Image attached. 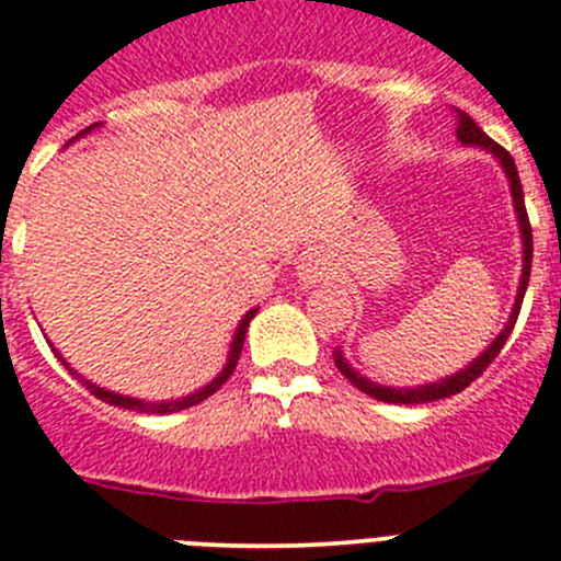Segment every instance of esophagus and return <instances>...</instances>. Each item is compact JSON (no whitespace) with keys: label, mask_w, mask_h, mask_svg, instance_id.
Instances as JSON below:
<instances>
[{"label":"esophagus","mask_w":561,"mask_h":561,"mask_svg":"<svg viewBox=\"0 0 561 561\" xmlns=\"http://www.w3.org/2000/svg\"><path fill=\"white\" fill-rule=\"evenodd\" d=\"M320 276V263L314 257H304L301 265H298V279L304 282V285H312V282H318Z\"/></svg>","instance_id":"1"}]
</instances>
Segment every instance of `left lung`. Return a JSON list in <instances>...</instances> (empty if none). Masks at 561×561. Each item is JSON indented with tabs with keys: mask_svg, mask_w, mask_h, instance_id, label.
I'll return each mask as SVG.
<instances>
[{
	"mask_svg": "<svg viewBox=\"0 0 561 561\" xmlns=\"http://www.w3.org/2000/svg\"><path fill=\"white\" fill-rule=\"evenodd\" d=\"M455 117H458V139H460V145H466V148L488 150V153H491L493 159H496L499 164H502L504 175H507V181H510V194H513V208H515V216H518L520 243H524V268H520L518 296H515L513 312H510V320H507V323H504V329L499 331L496 340H493L491 345H488L485 351H482L480 356L474 358V362L466 364V367L460 369V373L447 375V378L436 380V383H425V386H383V383H375V380L364 378V375L358 373L356 367H351V364H347V358L342 356L340 347H336V351H334L336 369H340V373L345 375V378L351 380V383L356 386L358 391H364V394L375 397V400H380V402H394V405H419V402L444 400V397H453V394H458V391H463L466 386L471 383V380L480 378L482 369H488V364H491L493 358L499 356V351H502V347H504V342H507V336H510V331H513L515 320H518L520 304H524L526 285H529V274H531V227H529V216H526L524 188H520V178H518V170H515L513 156H510L507 150L502 148V145L493 142L491 136H488L485 130H482L480 125H477L474 119H471L466 112L455 108Z\"/></svg>",
	"mask_w": 561,
	"mask_h": 561,
	"instance_id": "obj_1",
	"label": "left lung"
}]
</instances>
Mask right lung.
<instances>
[{
	"mask_svg": "<svg viewBox=\"0 0 561 561\" xmlns=\"http://www.w3.org/2000/svg\"><path fill=\"white\" fill-rule=\"evenodd\" d=\"M92 128H98V125H90V128L81 130L79 136L90 134ZM79 136H76V139H79ZM254 314H257V309H249V312L241 318V323H238L236 334H232V342H230V353H227V362H225V367H221V373L216 375V378L210 380V383H205L203 389L192 391V394H186V397H178V400H161V402L159 400H139V397H128V394H119V391L103 389V386H98V383H92V380H87L84 375L79 373V369L70 367V364L65 362V356L57 351V347L51 345V351H54V356H57L59 362L65 364V369H68V373L73 375V378H79L81 383H84L87 389H90V394H95L98 400L108 402V405L128 408V411H139V413H175V411H183V408H192V405H197V402L208 400V397L214 394V391H219L221 386L227 383V378H230V375H232V369H236V364H238V356H241V351H243L247 329H249V323H252Z\"/></svg>",
	"mask_w": 561,
	"mask_h": 561,
	"instance_id": "add662e5",
	"label": "right lung"
}]
</instances>
